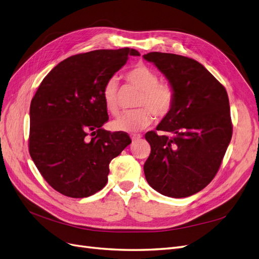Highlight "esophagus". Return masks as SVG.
Here are the masks:
<instances>
[{
  "label": "esophagus",
  "instance_id": "obj_1",
  "mask_svg": "<svg viewBox=\"0 0 259 259\" xmlns=\"http://www.w3.org/2000/svg\"><path fill=\"white\" fill-rule=\"evenodd\" d=\"M141 138H142L141 135H131V140H132V142H136V141L140 140Z\"/></svg>",
  "mask_w": 259,
  "mask_h": 259
}]
</instances>
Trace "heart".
<instances>
[{
	"mask_svg": "<svg viewBox=\"0 0 259 259\" xmlns=\"http://www.w3.org/2000/svg\"><path fill=\"white\" fill-rule=\"evenodd\" d=\"M126 80L142 91L137 102L140 109L122 112L112 121L116 131L136 132L147 127L152 120V114L162 118L173 110L175 90L168 82H159L158 73L144 64H139L126 73ZM102 99L105 108L112 113L118 111V81L112 76L102 89Z\"/></svg>",
	"mask_w": 259,
	"mask_h": 259,
	"instance_id": "obj_1",
	"label": "heart"
}]
</instances>
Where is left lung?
Here are the masks:
<instances>
[{
    "instance_id": "8db88e82",
    "label": "left lung",
    "mask_w": 259,
    "mask_h": 259,
    "mask_svg": "<svg viewBox=\"0 0 259 259\" xmlns=\"http://www.w3.org/2000/svg\"><path fill=\"white\" fill-rule=\"evenodd\" d=\"M154 63L175 90L173 110L145 139L151 151L144 164L149 186L165 196L193 195L210 184L232 140L233 124L224 86L189 57L150 52Z\"/></svg>"
}]
</instances>
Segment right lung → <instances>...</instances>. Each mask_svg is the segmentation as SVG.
Instances as JSON below:
<instances>
[{"instance_id":"add662e5","label":"right lung","mask_w":259,"mask_h":259,"mask_svg":"<svg viewBox=\"0 0 259 259\" xmlns=\"http://www.w3.org/2000/svg\"><path fill=\"white\" fill-rule=\"evenodd\" d=\"M131 55L140 53L123 48L72 55L45 76L31 101L30 155L65 196L97 193L107 185L112 159L131 143L126 132L102 129L109 119L102 89Z\"/></svg>"}]
</instances>
